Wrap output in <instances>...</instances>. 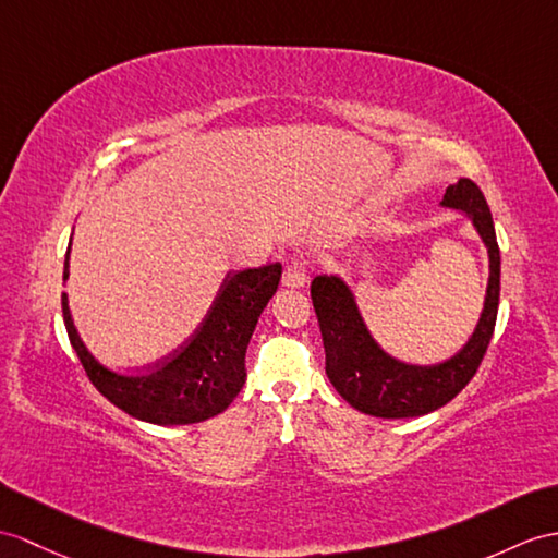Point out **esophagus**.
<instances>
[{"mask_svg": "<svg viewBox=\"0 0 558 558\" xmlns=\"http://www.w3.org/2000/svg\"><path fill=\"white\" fill-rule=\"evenodd\" d=\"M281 283L287 289H303L307 283V267L303 263H289L287 269H283Z\"/></svg>", "mask_w": 558, "mask_h": 558, "instance_id": "esophagus-1", "label": "esophagus"}]
</instances>
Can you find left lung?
<instances>
[{"mask_svg":"<svg viewBox=\"0 0 558 558\" xmlns=\"http://www.w3.org/2000/svg\"><path fill=\"white\" fill-rule=\"evenodd\" d=\"M440 206L464 215L473 225L487 248L490 267L478 324L452 357L436 364H410L392 357L366 329L345 279L338 275L312 279L310 293L322 329L326 376L338 396L369 416L412 418L440 410L471 381L490 345L499 305V246L490 208L481 189L464 177L445 189Z\"/></svg>","mask_w":558,"mask_h":558,"instance_id":"1","label":"left lung"}]
</instances>
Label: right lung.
<instances>
[{
    "label": "right lung",
    "mask_w": 558,
    "mask_h": 558,
    "mask_svg": "<svg viewBox=\"0 0 558 558\" xmlns=\"http://www.w3.org/2000/svg\"><path fill=\"white\" fill-rule=\"evenodd\" d=\"M73 241V236H71ZM71 246L65 251L63 279L71 275ZM281 265L271 263L227 275L208 315L170 357L144 374L108 369L80 338L63 293L68 338L89 381L104 398L130 416L156 426L198 424L225 412L246 384V348L269 298L277 293Z\"/></svg>",
    "instance_id": "obj_1"
}]
</instances>
